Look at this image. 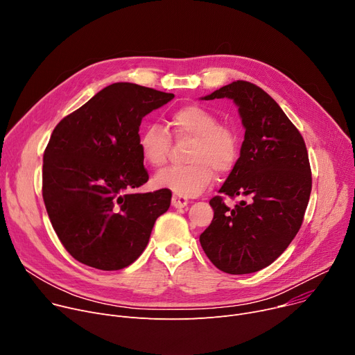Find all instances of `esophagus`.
I'll return each mask as SVG.
<instances>
[{
  "mask_svg": "<svg viewBox=\"0 0 355 355\" xmlns=\"http://www.w3.org/2000/svg\"><path fill=\"white\" fill-rule=\"evenodd\" d=\"M188 204V200L182 196H178V194H173V198H171V205L174 208H182Z\"/></svg>",
  "mask_w": 355,
  "mask_h": 355,
  "instance_id": "34e87169",
  "label": "esophagus"
}]
</instances>
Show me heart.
<instances>
[{
  "mask_svg": "<svg viewBox=\"0 0 355 355\" xmlns=\"http://www.w3.org/2000/svg\"><path fill=\"white\" fill-rule=\"evenodd\" d=\"M168 125L177 140H192L187 166L170 167L154 177L158 188L170 189L182 197L198 196L211 184L214 170L230 173L239 155V139L234 128L219 124L218 117L198 105H187L170 114ZM143 158L154 167L167 163L171 139L166 128L148 124L140 135Z\"/></svg>",
  "mask_w": 355,
  "mask_h": 355,
  "instance_id": "heart-1",
  "label": "heart"
}]
</instances>
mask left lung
Here are the masks:
<instances>
[{"mask_svg": "<svg viewBox=\"0 0 355 355\" xmlns=\"http://www.w3.org/2000/svg\"><path fill=\"white\" fill-rule=\"evenodd\" d=\"M223 98L238 106L245 140L219 192L245 200L231 209L222 197H214V219L200 242L219 270L246 275L273 263L297 235L311 192V170L302 135L263 89L236 80L202 99Z\"/></svg>", "mask_w": 355, "mask_h": 355, "instance_id": "left-lung-1", "label": "left lung"}]
</instances>
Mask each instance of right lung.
I'll return each mask as SVG.
<instances>
[{
    "instance_id": "1",
    "label": "right lung",
    "mask_w": 355,
    "mask_h": 355,
    "mask_svg": "<svg viewBox=\"0 0 355 355\" xmlns=\"http://www.w3.org/2000/svg\"><path fill=\"white\" fill-rule=\"evenodd\" d=\"M173 99V93L119 82L53 128L44 153L42 197L59 241L78 262L101 270L132 265L155 219L170 208V189H132L148 181L141 120Z\"/></svg>"
}]
</instances>
